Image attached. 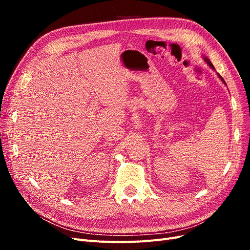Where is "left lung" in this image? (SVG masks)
<instances>
[{"mask_svg":"<svg viewBox=\"0 0 250 250\" xmlns=\"http://www.w3.org/2000/svg\"><path fill=\"white\" fill-rule=\"evenodd\" d=\"M203 59H204V62H207V63H208V65H209V67H210V69H213V70H215V67H214V65H213V63H211V62H209V59H208V57H206V56H203ZM217 75H218V77H219V78H220V79H221V81H222V82H223V83H224V84H225V85H226V83H225V81H224V79H223V78H222V77H221V76H220V75H219V74H218V73H217Z\"/></svg>","mask_w":250,"mask_h":250,"instance_id":"8db88e82","label":"left lung"}]
</instances>
